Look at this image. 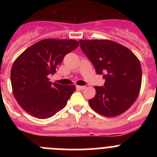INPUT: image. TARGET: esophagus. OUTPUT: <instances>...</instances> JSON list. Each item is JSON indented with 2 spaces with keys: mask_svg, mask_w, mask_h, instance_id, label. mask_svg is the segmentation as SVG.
Masks as SVG:
<instances>
[{
  "mask_svg": "<svg viewBox=\"0 0 157 157\" xmlns=\"http://www.w3.org/2000/svg\"><path fill=\"white\" fill-rule=\"evenodd\" d=\"M76 88L77 89V90H84L85 88H86V86H76Z\"/></svg>",
  "mask_w": 157,
  "mask_h": 157,
  "instance_id": "obj_1",
  "label": "esophagus"
}]
</instances>
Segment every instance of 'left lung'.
I'll return each mask as SVG.
<instances>
[{
  "label": "left lung",
  "instance_id": "8db88e82",
  "mask_svg": "<svg viewBox=\"0 0 157 157\" xmlns=\"http://www.w3.org/2000/svg\"><path fill=\"white\" fill-rule=\"evenodd\" d=\"M80 46L94 66L103 74L104 86H95L96 94L90 107L105 117L124 113L138 96L142 81L140 63L126 47L107 39L80 40Z\"/></svg>",
  "mask_w": 157,
  "mask_h": 157
}]
</instances>
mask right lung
<instances>
[{
  "mask_svg": "<svg viewBox=\"0 0 157 157\" xmlns=\"http://www.w3.org/2000/svg\"><path fill=\"white\" fill-rule=\"evenodd\" d=\"M73 39H47L36 42L14 61L10 72L13 93L19 105L35 118L45 119L64 109L74 85L49 81L64 56L78 47Z\"/></svg>",
  "mask_w": 157,
  "mask_h": 157,
  "instance_id": "right-lung-1",
  "label": "right lung"
}]
</instances>
